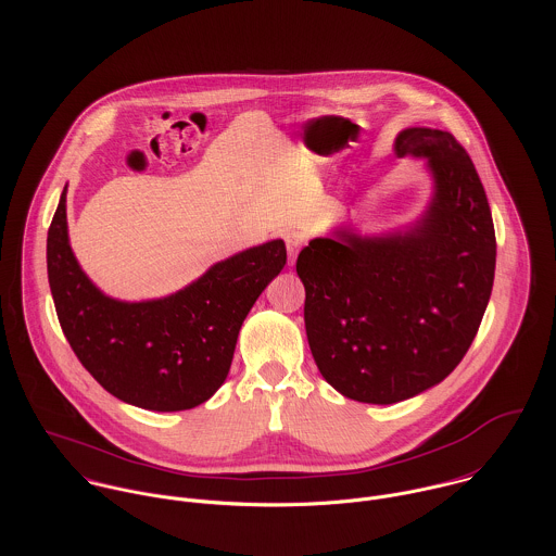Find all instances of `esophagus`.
Here are the masks:
<instances>
[{
  "mask_svg": "<svg viewBox=\"0 0 556 556\" xmlns=\"http://www.w3.org/2000/svg\"><path fill=\"white\" fill-rule=\"evenodd\" d=\"M285 243H287V252H289V265H293L295 258H298V252H300V248L304 243V239H302L300 233L289 231V233H285Z\"/></svg>",
  "mask_w": 556,
  "mask_h": 556,
  "instance_id": "obj_1",
  "label": "esophagus"
}]
</instances>
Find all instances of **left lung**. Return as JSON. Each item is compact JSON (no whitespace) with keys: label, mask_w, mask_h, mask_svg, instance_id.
Returning a JSON list of instances; mask_svg holds the SVG:
<instances>
[{"label":"left lung","mask_w":556,"mask_h":556,"mask_svg":"<svg viewBox=\"0 0 556 556\" xmlns=\"http://www.w3.org/2000/svg\"><path fill=\"white\" fill-rule=\"evenodd\" d=\"M396 154L426 159L434 177L424 218L383 238L338 231L298 256L318 370L342 396L370 404L417 396L463 362L496 263L485 190L454 135L406 128Z\"/></svg>","instance_id":"left-lung-1"}]
</instances>
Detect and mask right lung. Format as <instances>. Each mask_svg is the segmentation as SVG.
<instances>
[{
  "mask_svg": "<svg viewBox=\"0 0 556 556\" xmlns=\"http://www.w3.org/2000/svg\"><path fill=\"white\" fill-rule=\"evenodd\" d=\"M287 263L282 239L216 263L186 289L152 302L100 293L68 243L66 188L47 238L51 295L66 340L109 392L148 410H186L225 383L239 327Z\"/></svg>",
  "mask_w": 556,
  "mask_h": 556,
  "instance_id": "1",
  "label": "right lung"
}]
</instances>
